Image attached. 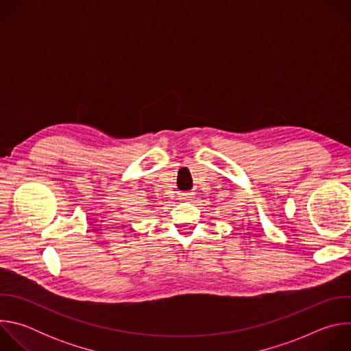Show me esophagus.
Listing matches in <instances>:
<instances>
[{
	"label": "esophagus",
	"mask_w": 351,
	"mask_h": 351,
	"mask_svg": "<svg viewBox=\"0 0 351 351\" xmlns=\"http://www.w3.org/2000/svg\"><path fill=\"white\" fill-rule=\"evenodd\" d=\"M191 195H193V194H191V193H186V194H184V198H190V197H191Z\"/></svg>",
	"instance_id": "esophagus-1"
}]
</instances>
